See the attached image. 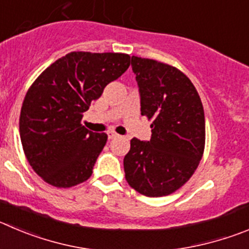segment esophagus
<instances>
[{"label":"esophagus","instance_id":"34e87169","mask_svg":"<svg viewBox=\"0 0 249 249\" xmlns=\"http://www.w3.org/2000/svg\"><path fill=\"white\" fill-rule=\"evenodd\" d=\"M118 136V134L115 131H108V139L111 140V139H115Z\"/></svg>","mask_w":249,"mask_h":249}]
</instances>
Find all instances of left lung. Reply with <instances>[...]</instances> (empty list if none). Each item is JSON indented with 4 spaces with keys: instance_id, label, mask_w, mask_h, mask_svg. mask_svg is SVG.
I'll list each match as a JSON object with an SVG mask.
<instances>
[{
    "instance_id": "obj_1",
    "label": "left lung",
    "mask_w": 249,
    "mask_h": 249,
    "mask_svg": "<svg viewBox=\"0 0 249 249\" xmlns=\"http://www.w3.org/2000/svg\"><path fill=\"white\" fill-rule=\"evenodd\" d=\"M141 115L151 124L148 142L134 138L124 157L125 179L150 198L174 193L190 179L205 148V117L199 93L180 70L132 56Z\"/></svg>"
}]
</instances>
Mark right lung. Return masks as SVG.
<instances>
[{
  "label": "right lung",
  "mask_w": 249,
  "mask_h": 249,
  "mask_svg": "<svg viewBox=\"0 0 249 249\" xmlns=\"http://www.w3.org/2000/svg\"><path fill=\"white\" fill-rule=\"evenodd\" d=\"M129 66L127 54L72 51L30 86L20 109V141L28 162L44 182L70 188L92 176L108 136L86 129L83 113Z\"/></svg>",
  "instance_id": "1"
}]
</instances>
